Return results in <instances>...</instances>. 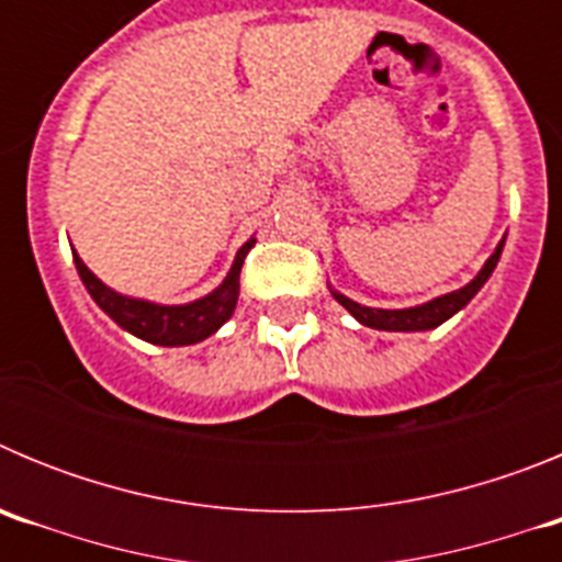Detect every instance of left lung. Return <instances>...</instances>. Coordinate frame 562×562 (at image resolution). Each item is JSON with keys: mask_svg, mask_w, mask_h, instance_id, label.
Wrapping results in <instances>:
<instances>
[{"mask_svg": "<svg viewBox=\"0 0 562 562\" xmlns=\"http://www.w3.org/2000/svg\"><path fill=\"white\" fill-rule=\"evenodd\" d=\"M501 250H504V241H501V245L495 247L493 256L486 258V265L481 267L479 276H475L473 281H470V284H467V286H461V290H456V292H448V295L434 297V301H428V304L411 306V310H371V306L355 304L351 297L340 295V292H335V290H331V295H335L337 304L346 306V310H349L351 315H355L362 326H371V329H382V331H425V329H436V326L445 324L448 317H453L456 312L464 310V306L470 304V297H473L475 292H479L481 286L486 284V278L493 276L495 265H498Z\"/></svg>", "mask_w": 562, "mask_h": 562, "instance_id": "obj_1", "label": "left lung"}]
</instances>
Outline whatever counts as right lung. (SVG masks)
I'll list each match as a JSON object with an SVG mask.
<instances>
[{"instance_id":"right-lung-1","label":"right lung","mask_w":562,"mask_h":562,"mask_svg":"<svg viewBox=\"0 0 562 562\" xmlns=\"http://www.w3.org/2000/svg\"><path fill=\"white\" fill-rule=\"evenodd\" d=\"M252 245H256V238L241 245L227 278L211 295L182 306H162L151 304V301H140V297L121 295V292L109 290L101 278L92 276L89 267L78 258V252H72V258H76L78 276H81L92 301L112 317L114 324L132 331L134 337H140V340L154 342V346H191V342L211 337L233 315L238 301V272H241L245 256L250 252Z\"/></svg>"}]
</instances>
